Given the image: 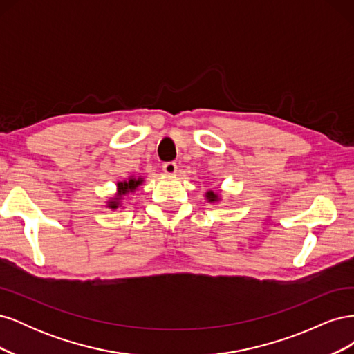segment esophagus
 I'll return each instance as SVG.
<instances>
[{
    "instance_id": "esophagus-1",
    "label": "esophagus",
    "mask_w": 354,
    "mask_h": 354,
    "mask_svg": "<svg viewBox=\"0 0 354 354\" xmlns=\"http://www.w3.org/2000/svg\"><path fill=\"white\" fill-rule=\"evenodd\" d=\"M162 169H164L165 174H174L177 171V164L173 162V160H171V162H165L162 165Z\"/></svg>"
}]
</instances>
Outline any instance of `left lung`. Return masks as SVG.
<instances>
[{"label":"left lung","mask_w":354,"mask_h":354,"mask_svg":"<svg viewBox=\"0 0 354 354\" xmlns=\"http://www.w3.org/2000/svg\"><path fill=\"white\" fill-rule=\"evenodd\" d=\"M207 198H208V201H216L217 199V196H216V194H214V192H208Z\"/></svg>","instance_id":"obj_1"}]
</instances>
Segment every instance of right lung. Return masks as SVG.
<instances>
[{"label": "right lung", "mask_w": 354, "mask_h": 354, "mask_svg": "<svg viewBox=\"0 0 354 354\" xmlns=\"http://www.w3.org/2000/svg\"><path fill=\"white\" fill-rule=\"evenodd\" d=\"M142 183V178H131V180H128V181H124V183H118V187H120V190H118V196H121V195H125V194H128V192H133L138 185ZM118 199V198H116ZM116 205H118V202H111V208H116Z\"/></svg>", "instance_id": "add662e5"}]
</instances>
